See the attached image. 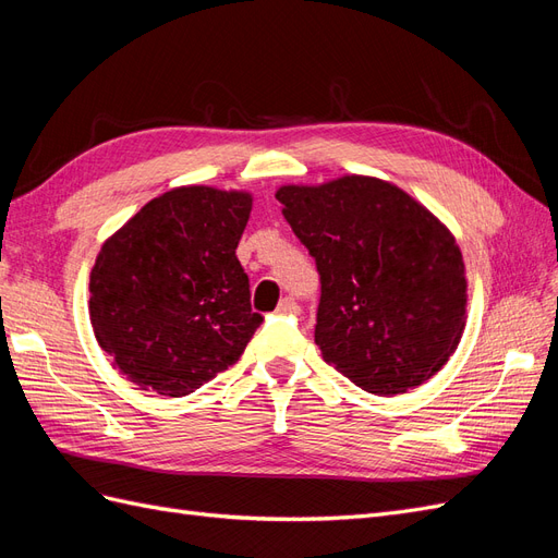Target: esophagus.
<instances>
[{
  "mask_svg": "<svg viewBox=\"0 0 558 558\" xmlns=\"http://www.w3.org/2000/svg\"><path fill=\"white\" fill-rule=\"evenodd\" d=\"M279 314H300V305L293 298H283L277 307Z\"/></svg>",
  "mask_w": 558,
  "mask_h": 558,
  "instance_id": "esophagus-1",
  "label": "esophagus"
}]
</instances>
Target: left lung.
I'll list each match as a JSON object with an SVG mask.
<instances>
[{
	"instance_id": "1",
	"label": "left lung",
	"mask_w": 558,
	"mask_h": 558,
	"mask_svg": "<svg viewBox=\"0 0 558 558\" xmlns=\"http://www.w3.org/2000/svg\"><path fill=\"white\" fill-rule=\"evenodd\" d=\"M277 199L320 275L324 361L384 398L440 373L468 318L463 253L440 218L365 174L286 183Z\"/></svg>"
}]
</instances>
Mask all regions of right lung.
<instances>
[{
	"instance_id": "1",
	"label": "right lung",
	"mask_w": 558,
	"mask_h": 558,
	"mask_svg": "<svg viewBox=\"0 0 558 558\" xmlns=\"http://www.w3.org/2000/svg\"><path fill=\"white\" fill-rule=\"evenodd\" d=\"M253 195L179 185L134 214L90 269V324L142 391L181 398L238 363L263 324L238 248Z\"/></svg>"
}]
</instances>
